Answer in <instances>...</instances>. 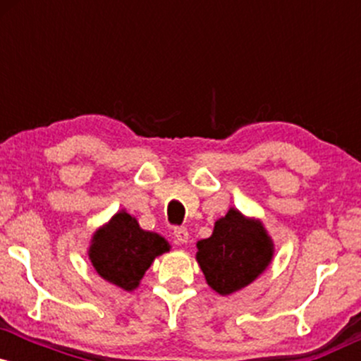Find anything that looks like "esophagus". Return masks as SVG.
Returning a JSON list of instances; mask_svg holds the SVG:
<instances>
[{"mask_svg": "<svg viewBox=\"0 0 361 361\" xmlns=\"http://www.w3.org/2000/svg\"><path fill=\"white\" fill-rule=\"evenodd\" d=\"M173 234H175V239H176V243H180V244H185V243H188V229H186V227H175V229H173Z\"/></svg>", "mask_w": 361, "mask_h": 361, "instance_id": "obj_1", "label": "esophagus"}]
</instances>
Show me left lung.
<instances>
[{"mask_svg":"<svg viewBox=\"0 0 361 361\" xmlns=\"http://www.w3.org/2000/svg\"><path fill=\"white\" fill-rule=\"evenodd\" d=\"M197 261L207 283L221 295L250 285L270 264L273 244L261 222L231 209L215 222L209 239L197 244Z\"/></svg>","mask_w":361,"mask_h":361,"instance_id":"1","label":"left lung"}]
</instances>
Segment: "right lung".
<instances>
[{
  "label": "right lung",
  "instance_id": "obj_1",
  "mask_svg": "<svg viewBox=\"0 0 361 361\" xmlns=\"http://www.w3.org/2000/svg\"><path fill=\"white\" fill-rule=\"evenodd\" d=\"M166 251V239L142 231L137 221L122 210L94 234L90 259L98 275L130 292L137 287L156 256Z\"/></svg>",
  "mask_w": 361,
  "mask_h": 361
}]
</instances>
